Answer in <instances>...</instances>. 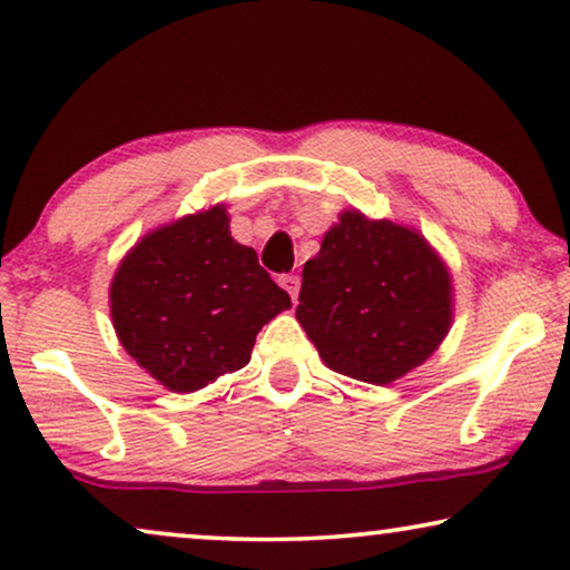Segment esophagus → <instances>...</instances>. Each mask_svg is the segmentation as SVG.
<instances>
[{"mask_svg": "<svg viewBox=\"0 0 570 570\" xmlns=\"http://www.w3.org/2000/svg\"><path fill=\"white\" fill-rule=\"evenodd\" d=\"M277 283H279V287H285L287 295H291V298H293V303L298 301V287H301L298 275H279Z\"/></svg>", "mask_w": 570, "mask_h": 570, "instance_id": "1", "label": "esophagus"}]
</instances>
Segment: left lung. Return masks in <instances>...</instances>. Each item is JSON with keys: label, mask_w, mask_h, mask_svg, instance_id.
<instances>
[{"label": "left lung", "mask_w": 570, "mask_h": 570, "mask_svg": "<svg viewBox=\"0 0 570 570\" xmlns=\"http://www.w3.org/2000/svg\"><path fill=\"white\" fill-rule=\"evenodd\" d=\"M295 318L322 361L365 384L423 365L454 322L451 272L417 228L342 209L303 264Z\"/></svg>", "instance_id": "left-lung-1"}]
</instances>
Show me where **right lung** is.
Segmentation results:
<instances>
[{
	"mask_svg": "<svg viewBox=\"0 0 570 570\" xmlns=\"http://www.w3.org/2000/svg\"><path fill=\"white\" fill-rule=\"evenodd\" d=\"M121 347L160 386L186 394L252 361L256 334L291 295L230 236L225 205L145 233L108 287Z\"/></svg>",
	"mask_w": 570,
	"mask_h": 570,
	"instance_id": "right-lung-1",
	"label": "right lung"
}]
</instances>
